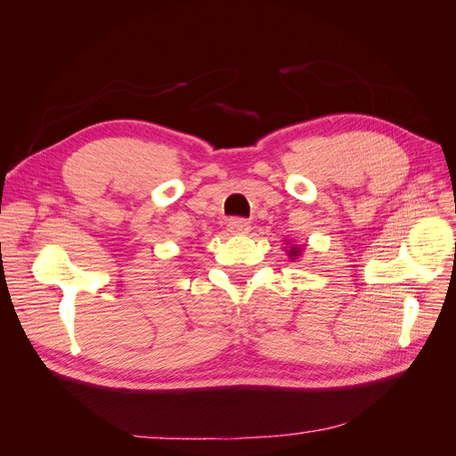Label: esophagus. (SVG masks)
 <instances>
[{
  "instance_id": "esophagus-1",
  "label": "esophagus",
  "mask_w": 456,
  "mask_h": 456,
  "mask_svg": "<svg viewBox=\"0 0 456 456\" xmlns=\"http://www.w3.org/2000/svg\"><path fill=\"white\" fill-rule=\"evenodd\" d=\"M251 230V224L247 223L245 218H230L228 220V232L233 233V236H243Z\"/></svg>"
}]
</instances>
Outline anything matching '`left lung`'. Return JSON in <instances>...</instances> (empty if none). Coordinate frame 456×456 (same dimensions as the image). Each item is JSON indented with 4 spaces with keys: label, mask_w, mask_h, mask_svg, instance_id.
<instances>
[{
    "label": "left lung",
    "mask_w": 456,
    "mask_h": 456,
    "mask_svg": "<svg viewBox=\"0 0 456 456\" xmlns=\"http://www.w3.org/2000/svg\"><path fill=\"white\" fill-rule=\"evenodd\" d=\"M300 253H302V247H297V245H291V247H289V249H287V255L291 256V260H295L297 256H300Z\"/></svg>",
    "instance_id": "obj_1"
}]
</instances>
